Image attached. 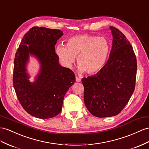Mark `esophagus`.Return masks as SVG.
I'll list each match as a JSON object with an SVG mask.
<instances>
[{
    "label": "esophagus",
    "instance_id": "obj_1",
    "mask_svg": "<svg viewBox=\"0 0 149 149\" xmlns=\"http://www.w3.org/2000/svg\"><path fill=\"white\" fill-rule=\"evenodd\" d=\"M75 81H76V82H80L81 81V79H80L79 77H75Z\"/></svg>",
    "mask_w": 149,
    "mask_h": 149
}]
</instances>
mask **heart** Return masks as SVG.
Listing matches in <instances>:
<instances>
[{
  "mask_svg": "<svg viewBox=\"0 0 149 149\" xmlns=\"http://www.w3.org/2000/svg\"><path fill=\"white\" fill-rule=\"evenodd\" d=\"M110 49L109 42L104 37L81 35L70 38L66 46H57L56 53L64 67L71 68L77 56L79 71L94 74L106 65Z\"/></svg>",
  "mask_w": 149,
  "mask_h": 149,
  "instance_id": "heart-1",
  "label": "heart"
}]
</instances>
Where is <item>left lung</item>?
Segmentation results:
<instances>
[{
    "mask_svg": "<svg viewBox=\"0 0 149 149\" xmlns=\"http://www.w3.org/2000/svg\"><path fill=\"white\" fill-rule=\"evenodd\" d=\"M109 29L113 45L107 63L96 75L82 79L85 105L99 118L119 114L133 94L136 81V59L132 45L118 29Z\"/></svg>",
    "mask_w": 149,
    "mask_h": 149,
    "instance_id": "obj_1",
    "label": "left lung"
}]
</instances>
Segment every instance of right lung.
<instances>
[{"label": "right lung", "mask_w": 149, "mask_h": 149, "mask_svg": "<svg viewBox=\"0 0 149 149\" xmlns=\"http://www.w3.org/2000/svg\"><path fill=\"white\" fill-rule=\"evenodd\" d=\"M63 32L58 29L33 27L26 33L14 58L13 86L19 101L31 116L48 119L58 114L65 95L75 81L70 69L60 65L55 46ZM30 56L40 63L33 83L29 81L27 65Z\"/></svg>", "instance_id": "add662e5"}]
</instances>
